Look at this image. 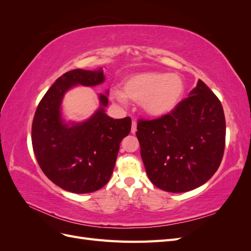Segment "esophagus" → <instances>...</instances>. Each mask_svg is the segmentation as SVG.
<instances>
[{"label": "esophagus", "mask_w": 251, "mask_h": 251, "mask_svg": "<svg viewBox=\"0 0 251 251\" xmlns=\"http://www.w3.org/2000/svg\"><path fill=\"white\" fill-rule=\"evenodd\" d=\"M136 131H137V123L135 120L132 121V128H131V133L135 134Z\"/></svg>", "instance_id": "1"}]
</instances>
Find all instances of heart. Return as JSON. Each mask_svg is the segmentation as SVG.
I'll use <instances>...</instances> for the list:
<instances>
[{"label": "heart", "mask_w": 251, "mask_h": 251, "mask_svg": "<svg viewBox=\"0 0 251 251\" xmlns=\"http://www.w3.org/2000/svg\"><path fill=\"white\" fill-rule=\"evenodd\" d=\"M184 92V82L178 74L144 72L127 78L124 89L115 87L112 97L126 105L128 98L140 102L141 108L151 116L160 117L172 112Z\"/></svg>", "instance_id": "b5f03b06"}]
</instances>
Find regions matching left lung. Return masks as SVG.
Instances as JSON below:
<instances>
[{
  "label": "left lung",
  "mask_w": 251,
  "mask_h": 251,
  "mask_svg": "<svg viewBox=\"0 0 251 251\" xmlns=\"http://www.w3.org/2000/svg\"><path fill=\"white\" fill-rule=\"evenodd\" d=\"M140 154L155 186L185 193L207 182L222 161L226 124L219 98L202 80L175 109L137 125Z\"/></svg>",
  "instance_id": "1"
}]
</instances>
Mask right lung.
Wrapping results in <instances>:
<instances>
[{
	"mask_svg": "<svg viewBox=\"0 0 251 251\" xmlns=\"http://www.w3.org/2000/svg\"><path fill=\"white\" fill-rule=\"evenodd\" d=\"M104 81L102 69H75L58 77L44 95L32 123V147L43 173L65 191L88 194L108 183L120 142L131 132L130 117L114 119L104 112L108 92L100 94V107L80 124L64 123L60 104L76 85L94 87Z\"/></svg>",
	"mask_w": 251,
	"mask_h": 251,
	"instance_id": "right-lung-1",
	"label": "right lung"
}]
</instances>
